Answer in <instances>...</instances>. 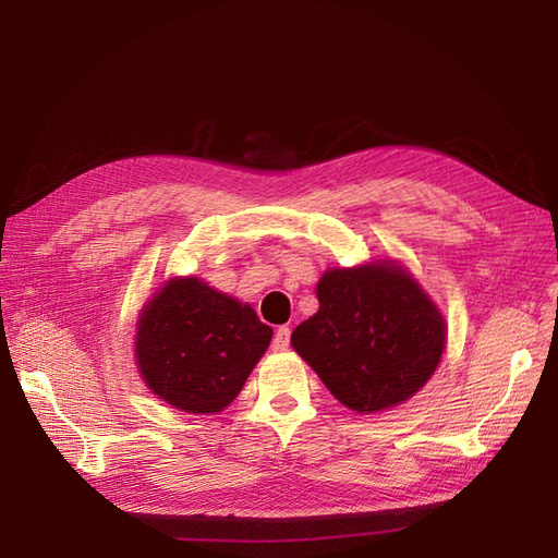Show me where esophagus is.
<instances>
[{"label": "esophagus", "mask_w": 558, "mask_h": 558, "mask_svg": "<svg viewBox=\"0 0 558 558\" xmlns=\"http://www.w3.org/2000/svg\"><path fill=\"white\" fill-rule=\"evenodd\" d=\"M291 347V328L289 326H279L275 332V340H272V349L275 351H286Z\"/></svg>", "instance_id": "1"}]
</instances>
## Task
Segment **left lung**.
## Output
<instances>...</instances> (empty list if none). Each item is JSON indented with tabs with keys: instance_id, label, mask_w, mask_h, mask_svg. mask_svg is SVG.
Segmentation results:
<instances>
[{
	"instance_id": "8db88e82",
	"label": "left lung",
	"mask_w": 558,
	"mask_h": 558,
	"mask_svg": "<svg viewBox=\"0 0 558 558\" xmlns=\"http://www.w3.org/2000/svg\"><path fill=\"white\" fill-rule=\"evenodd\" d=\"M318 312L291 344L328 391L353 412L412 398L445 349V320L421 286L391 263L330 269L316 286Z\"/></svg>"
}]
</instances>
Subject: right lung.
Returning a JSON list of instances; mask_svg holds the SVG:
<instances>
[{
	"label": "right lung",
	"instance_id": "right-lung-1",
	"mask_svg": "<svg viewBox=\"0 0 558 558\" xmlns=\"http://www.w3.org/2000/svg\"><path fill=\"white\" fill-rule=\"evenodd\" d=\"M272 328L248 305L195 277L172 279L142 312L137 365L150 391L191 414H211L238 398Z\"/></svg>",
	"mask_w": 558,
	"mask_h": 558
}]
</instances>
